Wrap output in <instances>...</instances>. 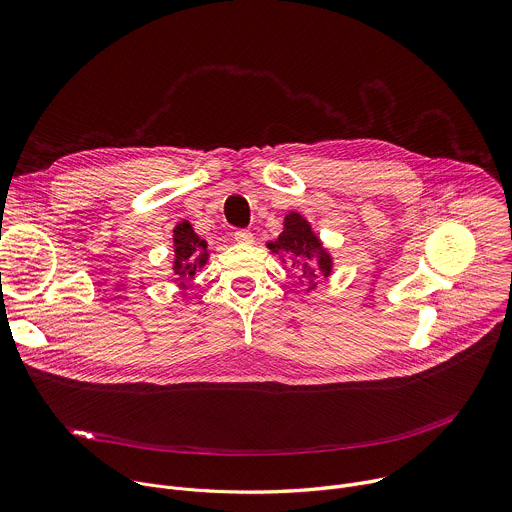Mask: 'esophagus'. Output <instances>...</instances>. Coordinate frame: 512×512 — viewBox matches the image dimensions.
<instances>
[{
  "label": "esophagus",
  "mask_w": 512,
  "mask_h": 512,
  "mask_svg": "<svg viewBox=\"0 0 512 512\" xmlns=\"http://www.w3.org/2000/svg\"><path fill=\"white\" fill-rule=\"evenodd\" d=\"M235 241H237V243H241V245H251V243H253V233H251V231L241 229V231H237V233H235Z\"/></svg>",
  "instance_id": "obj_1"
}]
</instances>
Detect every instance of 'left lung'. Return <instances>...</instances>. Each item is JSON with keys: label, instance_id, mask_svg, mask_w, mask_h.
<instances>
[{"label": "left lung", "instance_id": "8db88e82", "mask_svg": "<svg viewBox=\"0 0 512 512\" xmlns=\"http://www.w3.org/2000/svg\"><path fill=\"white\" fill-rule=\"evenodd\" d=\"M267 249L279 255L281 263H289L302 275L304 283L308 285L306 294L318 287L320 279L328 281L334 271L332 253L324 247L308 218L296 210H289L285 214L283 231L275 241L267 243Z\"/></svg>", "mask_w": 512, "mask_h": 512}]
</instances>
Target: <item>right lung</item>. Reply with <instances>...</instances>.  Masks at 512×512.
I'll list each match as a JSON object with an SVG mask.
<instances>
[{
    "mask_svg": "<svg viewBox=\"0 0 512 512\" xmlns=\"http://www.w3.org/2000/svg\"><path fill=\"white\" fill-rule=\"evenodd\" d=\"M172 245H174L172 271L176 275L174 283L182 289V294H186L188 281L196 275V271H202V267L208 263L210 251L206 241L198 237L192 223L186 221V218L174 227Z\"/></svg>",
    "mask_w": 512,
    "mask_h": 512,
    "instance_id": "add662e5",
    "label": "right lung"
}]
</instances>
